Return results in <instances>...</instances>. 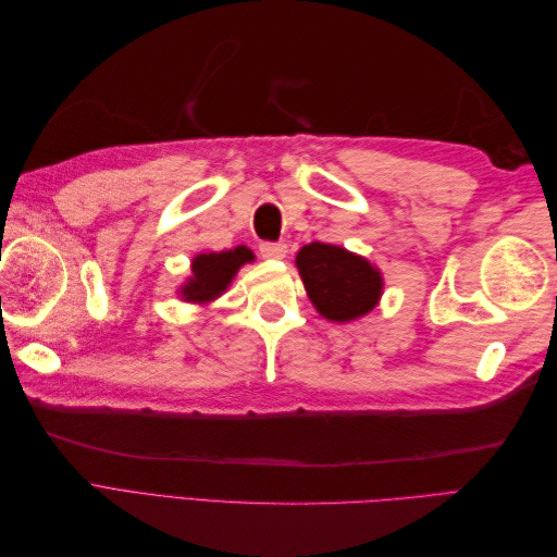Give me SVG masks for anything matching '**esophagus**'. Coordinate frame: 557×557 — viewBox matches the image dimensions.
Returning a JSON list of instances; mask_svg holds the SVG:
<instances>
[{"label":"esophagus","mask_w":557,"mask_h":557,"mask_svg":"<svg viewBox=\"0 0 557 557\" xmlns=\"http://www.w3.org/2000/svg\"><path fill=\"white\" fill-rule=\"evenodd\" d=\"M285 252H288V246L283 242H264L260 244V256L267 260H281L285 258Z\"/></svg>","instance_id":"34e87169"}]
</instances>
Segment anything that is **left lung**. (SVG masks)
<instances>
[{"instance_id": "8db88e82", "label": "left lung", "mask_w": 557, "mask_h": 557, "mask_svg": "<svg viewBox=\"0 0 557 557\" xmlns=\"http://www.w3.org/2000/svg\"><path fill=\"white\" fill-rule=\"evenodd\" d=\"M295 262L313 307L336 323L372 311L381 297L376 269L342 246L313 242L297 252Z\"/></svg>"}]
</instances>
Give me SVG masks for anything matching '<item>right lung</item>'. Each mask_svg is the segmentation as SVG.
Returning a JSON list of instances; mask_svg holds the SVG:
<instances>
[{"mask_svg": "<svg viewBox=\"0 0 557 557\" xmlns=\"http://www.w3.org/2000/svg\"><path fill=\"white\" fill-rule=\"evenodd\" d=\"M252 260L246 246L223 252H201L193 260V278L183 285V297L188 301H209L221 295L239 267Z\"/></svg>", "mask_w": 557, "mask_h": 557, "instance_id": "1", "label": "right lung"}]
</instances>
